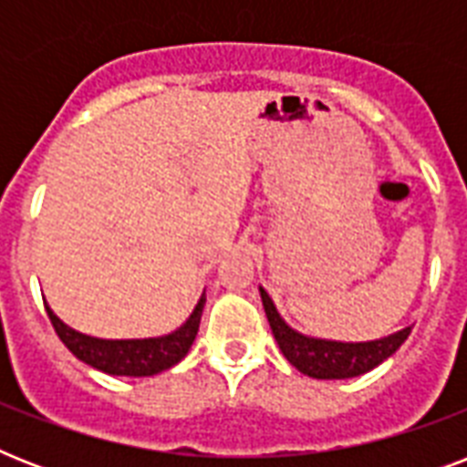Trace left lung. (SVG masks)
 Segmentation results:
<instances>
[{
    "label": "left lung",
    "instance_id": "8db88e82",
    "mask_svg": "<svg viewBox=\"0 0 467 467\" xmlns=\"http://www.w3.org/2000/svg\"><path fill=\"white\" fill-rule=\"evenodd\" d=\"M262 291V303L269 317L271 332L276 337L278 347L284 356L291 361V366L306 373L310 378L319 380H341V378H354L361 373H368L380 363L398 351L405 339L412 332V327H405L402 332L390 334L385 339L376 341H361V344H344V341H327V339H312L306 334H298L296 329L285 325L281 315L274 307V300L269 293Z\"/></svg>",
    "mask_w": 467,
    "mask_h": 467
}]
</instances>
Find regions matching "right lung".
I'll return each mask as SVG.
<instances>
[{
	"label": "right lung",
	"instance_id": "add662e5",
	"mask_svg": "<svg viewBox=\"0 0 467 467\" xmlns=\"http://www.w3.org/2000/svg\"><path fill=\"white\" fill-rule=\"evenodd\" d=\"M205 298L198 300L196 310L186 319V325L179 327L176 332L160 337V339H94L87 334H79L62 325L57 315H53L50 307L47 317L53 322L55 332L62 339V344L79 358L89 363L94 368L111 373V376H155L161 370L171 368L183 356L189 354L191 344L196 339L198 325H201V312H203Z\"/></svg>",
	"mask_w": 467,
	"mask_h": 467
}]
</instances>
